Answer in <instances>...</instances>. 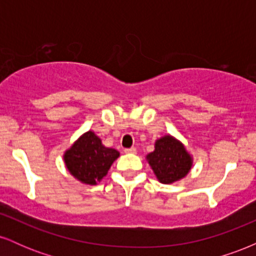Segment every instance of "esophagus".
<instances>
[{
	"label": "esophagus",
	"instance_id": "34e87169",
	"mask_svg": "<svg viewBox=\"0 0 256 256\" xmlns=\"http://www.w3.org/2000/svg\"><path fill=\"white\" fill-rule=\"evenodd\" d=\"M125 152H126V154H134V152H136V148L125 149Z\"/></svg>",
	"mask_w": 256,
	"mask_h": 256
}]
</instances>
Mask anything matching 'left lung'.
Segmentation results:
<instances>
[{
	"label": "left lung",
	"mask_w": 256,
	"mask_h": 256,
	"mask_svg": "<svg viewBox=\"0 0 256 256\" xmlns=\"http://www.w3.org/2000/svg\"><path fill=\"white\" fill-rule=\"evenodd\" d=\"M154 152L146 158L155 177L162 184H173L185 178L192 168V155L186 150L183 142L171 134L155 140Z\"/></svg>",
	"instance_id": "8db88e82"
}]
</instances>
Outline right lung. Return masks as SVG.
Instances as JSON below:
<instances>
[{"label": "right lung", "instance_id": "right-lung-1", "mask_svg": "<svg viewBox=\"0 0 256 256\" xmlns=\"http://www.w3.org/2000/svg\"><path fill=\"white\" fill-rule=\"evenodd\" d=\"M120 156L116 149L108 148L92 130L84 132L64 152L67 171L77 180L96 185L107 176L112 164Z\"/></svg>", "mask_w": 256, "mask_h": 256}]
</instances>
